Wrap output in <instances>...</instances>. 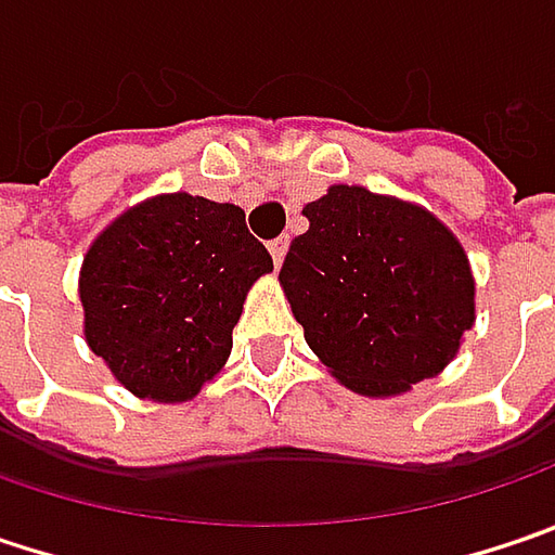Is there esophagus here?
Segmentation results:
<instances>
[{
	"mask_svg": "<svg viewBox=\"0 0 555 555\" xmlns=\"http://www.w3.org/2000/svg\"><path fill=\"white\" fill-rule=\"evenodd\" d=\"M287 246H291V240H287V236H274V240L268 243V253H271V258H274V264H281V261H284V256H287Z\"/></svg>",
	"mask_w": 555,
	"mask_h": 555,
	"instance_id": "1",
	"label": "esophagus"
}]
</instances>
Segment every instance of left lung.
Returning <instances> with one entry per match:
<instances>
[{
  "instance_id": "1",
  "label": "left lung",
  "mask_w": 555,
  "mask_h": 555,
  "mask_svg": "<svg viewBox=\"0 0 555 555\" xmlns=\"http://www.w3.org/2000/svg\"><path fill=\"white\" fill-rule=\"evenodd\" d=\"M281 287L306 344L357 395L391 398L439 376L474 325V274L426 208L332 185L302 208Z\"/></svg>"
}]
</instances>
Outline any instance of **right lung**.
<instances>
[{"label": "right lung", "mask_w": 555, "mask_h": 555, "mask_svg": "<svg viewBox=\"0 0 555 555\" xmlns=\"http://www.w3.org/2000/svg\"><path fill=\"white\" fill-rule=\"evenodd\" d=\"M271 268L243 208L154 195L113 220L85 256V340L135 398L192 401L227 363L246 294Z\"/></svg>", "instance_id": "1"}]
</instances>
